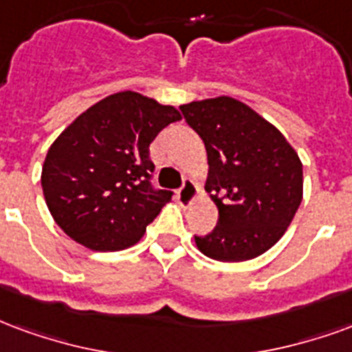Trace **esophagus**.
Wrapping results in <instances>:
<instances>
[{
  "instance_id": "1",
  "label": "esophagus",
  "mask_w": 352,
  "mask_h": 352,
  "mask_svg": "<svg viewBox=\"0 0 352 352\" xmlns=\"http://www.w3.org/2000/svg\"><path fill=\"white\" fill-rule=\"evenodd\" d=\"M176 199L182 206H189L193 204V201L197 199V186H195L191 179H186L184 186L179 187L178 193H176Z\"/></svg>"
}]
</instances>
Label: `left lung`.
<instances>
[{
    "label": "left lung",
    "mask_w": 352,
    "mask_h": 352,
    "mask_svg": "<svg viewBox=\"0 0 352 352\" xmlns=\"http://www.w3.org/2000/svg\"><path fill=\"white\" fill-rule=\"evenodd\" d=\"M208 153L206 189L219 212L210 234L195 236L206 257L250 261L285 234L302 202V161L281 131L242 101L221 95L179 107Z\"/></svg>",
    "instance_id": "left-lung-1"
}]
</instances>
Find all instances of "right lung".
I'll return each mask as SVG.
<instances>
[{
  "mask_svg": "<svg viewBox=\"0 0 352 352\" xmlns=\"http://www.w3.org/2000/svg\"><path fill=\"white\" fill-rule=\"evenodd\" d=\"M178 120L174 107L137 91L112 94L82 112L54 140L41 174L60 229L91 251L135 245L173 197L151 186L150 144Z\"/></svg>",
  "mask_w": 352,
  "mask_h": 352,
  "instance_id": "add662e5",
  "label": "right lung"
}]
</instances>
